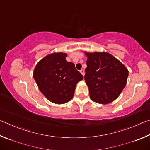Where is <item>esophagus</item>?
<instances>
[{
	"mask_svg": "<svg viewBox=\"0 0 150 150\" xmlns=\"http://www.w3.org/2000/svg\"><path fill=\"white\" fill-rule=\"evenodd\" d=\"M80 72H81V74H82L83 76H84V75H85V71H84V70H83V69H81V70H80Z\"/></svg>",
	"mask_w": 150,
	"mask_h": 150,
	"instance_id": "obj_1",
	"label": "esophagus"
}]
</instances>
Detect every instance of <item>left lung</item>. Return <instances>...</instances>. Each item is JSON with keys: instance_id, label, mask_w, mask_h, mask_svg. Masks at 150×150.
Segmentation results:
<instances>
[{"instance_id": "left-lung-1", "label": "left lung", "mask_w": 150, "mask_h": 150, "mask_svg": "<svg viewBox=\"0 0 150 150\" xmlns=\"http://www.w3.org/2000/svg\"><path fill=\"white\" fill-rule=\"evenodd\" d=\"M85 80L91 100L110 103L118 98L126 85L128 71L120 61L106 52L85 53Z\"/></svg>"}]
</instances>
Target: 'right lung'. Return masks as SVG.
I'll return each mask as SVG.
<instances>
[{
    "mask_svg": "<svg viewBox=\"0 0 150 150\" xmlns=\"http://www.w3.org/2000/svg\"><path fill=\"white\" fill-rule=\"evenodd\" d=\"M67 54H52L36 65L34 78L40 91L51 102L63 104L74 95L76 85L83 76L75 69L74 63L67 62Z\"/></svg>",
    "mask_w": 150,
    "mask_h": 150,
    "instance_id": "right-lung-1",
    "label": "right lung"
}]
</instances>
